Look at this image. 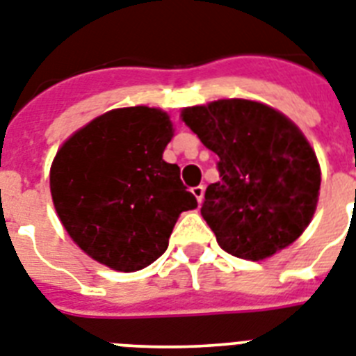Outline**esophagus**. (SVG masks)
I'll return each instance as SVG.
<instances>
[{"mask_svg":"<svg viewBox=\"0 0 356 356\" xmlns=\"http://www.w3.org/2000/svg\"><path fill=\"white\" fill-rule=\"evenodd\" d=\"M192 193H193V195H195L197 202L201 204L202 199H204V186H202V184H199V186H193L192 188Z\"/></svg>","mask_w":356,"mask_h":356,"instance_id":"esophagus-1","label":"esophagus"}]
</instances>
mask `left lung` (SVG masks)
Masks as SVG:
<instances>
[{
  "mask_svg": "<svg viewBox=\"0 0 356 356\" xmlns=\"http://www.w3.org/2000/svg\"><path fill=\"white\" fill-rule=\"evenodd\" d=\"M219 155L201 213L224 252L262 261L295 243L316 210L321 166L304 134L268 104L220 99L183 110Z\"/></svg>",
  "mask_w": 356,
  "mask_h": 356,
  "instance_id": "8db88e82",
  "label": "left lung"
}]
</instances>
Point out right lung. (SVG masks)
<instances>
[{"label": "right lung", "instance_id": "right-lung-1", "mask_svg": "<svg viewBox=\"0 0 356 356\" xmlns=\"http://www.w3.org/2000/svg\"><path fill=\"white\" fill-rule=\"evenodd\" d=\"M163 110L118 108L77 130L50 168V192L72 241L112 270H143L168 248L179 215L197 208L177 164Z\"/></svg>", "mask_w": 356, "mask_h": 356}]
</instances>
